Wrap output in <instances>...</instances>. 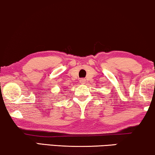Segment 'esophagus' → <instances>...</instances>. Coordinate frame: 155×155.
I'll use <instances>...</instances> for the list:
<instances>
[{"mask_svg":"<svg viewBox=\"0 0 155 155\" xmlns=\"http://www.w3.org/2000/svg\"><path fill=\"white\" fill-rule=\"evenodd\" d=\"M79 81H80V83H81V84H85L86 83V80L84 79H81L79 80Z\"/></svg>","mask_w":155,"mask_h":155,"instance_id":"esophagus-1","label":"esophagus"}]
</instances>
